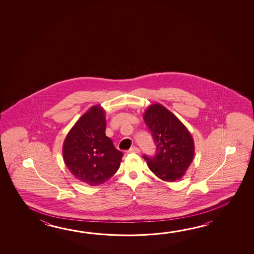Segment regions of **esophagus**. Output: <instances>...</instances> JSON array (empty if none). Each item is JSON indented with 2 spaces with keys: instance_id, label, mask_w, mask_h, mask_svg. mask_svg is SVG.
Listing matches in <instances>:
<instances>
[{
  "instance_id": "obj_1",
  "label": "esophagus",
  "mask_w": 254,
  "mask_h": 254,
  "mask_svg": "<svg viewBox=\"0 0 254 254\" xmlns=\"http://www.w3.org/2000/svg\"><path fill=\"white\" fill-rule=\"evenodd\" d=\"M127 153H139L140 152V149L138 147L133 146L130 148L128 151H127Z\"/></svg>"
}]
</instances>
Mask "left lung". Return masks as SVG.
<instances>
[{
    "label": "left lung",
    "mask_w": 254,
    "mask_h": 254,
    "mask_svg": "<svg viewBox=\"0 0 254 254\" xmlns=\"http://www.w3.org/2000/svg\"><path fill=\"white\" fill-rule=\"evenodd\" d=\"M143 120L156 144V155H143L149 169L167 182L180 179L194 156V142L187 127L160 103L149 106Z\"/></svg>",
    "instance_id": "1"
}]
</instances>
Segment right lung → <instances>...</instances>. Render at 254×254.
Returning a JSON list of instances; mask_svg holds the SVG:
<instances>
[{
  "label": "right lung",
  "instance_id": "1",
  "mask_svg": "<svg viewBox=\"0 0 254 254\" xmlns=\"http://www.w3.org/2000/svg\"><path fill=\"white\" fill-rule=\"evenodd\" d=\"M105 111L90 108L67 133L63 146V160L70 173L91 187L100 186L116 173L123 153L106 136Z\"/></svg>",
  "mask_w": 254,
  "mask_h": 254
}]
</instances>
